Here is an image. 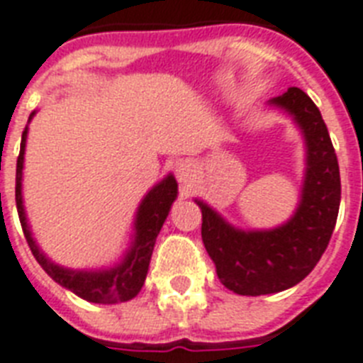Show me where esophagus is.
I'll use <instances>...</instances> for the list:
<instances>
[{
  "label": "esophagus",
  "instance_id": "1",
  "mask_svg": "<svg viewBox=\"0 0 363 363\" xmlns=\"http://www.w3.org/2000/svg\"><path fill=\"white\" fill-rule=\"evenodd\" d=\"M195 167L189 161H182L176 164V178L179 179V184H191L196 176Z\"/></svg>",
  "mask_w": 363,
  "mask_h": 363
}]
</instances>
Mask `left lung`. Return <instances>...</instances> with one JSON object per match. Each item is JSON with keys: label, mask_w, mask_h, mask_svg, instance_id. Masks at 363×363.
Returning a JSON list of instances; mask_svg holds the SVG:
<instances>
[{"label": "left lung", "mask_w": 363, "mask_h": 363, "mask_svg": "<svg viewBox=\"0 0 363 363\" xmlns=\"http://www.w3.org/2000/svg\"><path fill=\"white\" fill-rule=\"evenodd\" d=\"M269 104L294 116L306 135V182L294 217L274 230L243 232L196 200L202 210V242L217 277L242 296L281 292L311 274L328 247L341 200L337 155L317 104L300 88H289Z\"/></svg>", "instance_id": "left-lung-1"}]
</instances>
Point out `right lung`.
<instances>
[{"label":"right lung","mask_w":363,"mask_h":363,"mask_svg":"<svg viewBox=\"0 0 363 363\" xmlns=\"http://www.w3.org/2000/svg\"><path fill=\"white\" fill-rule=\"evenodd\" d=\"M26 136H28V127L22 133L20 155L16 159V210H18L26 242L30 245L35 260L56 283L72 291L84 300L94 301V303H116V301L133 300L140 292L142 285L146 281L153 245H155L159 230L167 219L168 210L178 195V184H176L174 176H167L161 184L155 185L147 193L146 199L142 200L138 213H136L135 243H133L131 251L127 253L125 260L118 268L104 269V272H72V269L60 268L57 264L50 262L40 253V249L31 238L30 227L26 223L24 206H22V168H24Z\"/></svg>","instance_id":"1"}]
</instances>
